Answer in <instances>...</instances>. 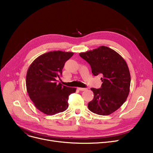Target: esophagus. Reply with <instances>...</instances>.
Returning a JSON list of instances; mask_svg holds the SVG:
<instances>
[{"label":"esophagus","instance_id":"esophagus-1","mask_svg":"<svg viewBox=\"0 0 153 153\" xmlns=\"http://www.w3.org/2000/svg\"><path fill=\"white\" fill-rule=\"evenodd\" d=\"M77 89L79 90V91H84L87 90L86 88H81V87H78Z\"/></svg>","mask_w":153,"mask_h":153}]
</instances>
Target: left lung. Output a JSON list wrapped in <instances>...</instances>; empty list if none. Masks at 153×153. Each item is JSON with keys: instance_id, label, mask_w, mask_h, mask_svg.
<instances>
[{"instance_id": "1", "label": "left lung", "mask_w": 153, "mask_h": 153, "mask_svg": "<svg viewBox=\"0 0 153 153\" xmlns=\"http://www.w3.org/2000/svg\"><path fill=\"white\" fill-rule=\"evenodd\" d=\"M79 55L90 64L94 76H102L100 89H91L94 96L88 108L100 115L112 114L123 105L130 92L131 77L126 61L115 51L104 46Z\"/></svg>"}]
</instances>
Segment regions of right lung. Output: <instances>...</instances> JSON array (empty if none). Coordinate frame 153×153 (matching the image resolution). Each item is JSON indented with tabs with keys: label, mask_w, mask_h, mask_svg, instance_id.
<instances>
[{
	"label": "right lung",
	"mask_w": 153,
	"mask_h": 153,
	"mask_svg": "<svg viewBox=\"0 0 153 153\" xmlns=\"http://www.w3.org/2000/svg\"><path fill=\"white\" fill-rule=\"evenodd\" d=\"M74 53L54 51L39 56L31 64L26 76L27 91L30 99L40 111L53 115L68 107L70 94L76 91L57 83L64 64Z\"/></svg>",
	"instance_id": "right-lung-1"
}]
</instances>
